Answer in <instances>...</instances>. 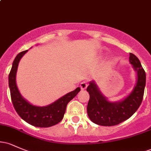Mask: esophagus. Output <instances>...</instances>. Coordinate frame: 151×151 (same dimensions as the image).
Returning a JSON list of instances; mask_svg holds the SVG:
<instances>
[{"mask_svg":"<svg viewBox=\"0 0 151 151\" xmlns=\"http://www.w3.org/2000/svg\"><path fill=\"white\" fill-rule=\"evenodd\" d=\"M87 86H88L87 82H86V81H82V82H81V84H80V87H81V89H82V90L86 89Z\"/></svg>","mask_w":151,"mask_h":151,"instance_id":"esophagus-1","label":"esophagus"}]
</instances>
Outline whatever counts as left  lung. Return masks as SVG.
Segmentation results:
<instances>
[{
  "label": "left lung",
  "mask_w": 151,
  "mask_h": 151,
  "mask_svg": "<svg viewBox=\"0 0 151 151\" xmlns=\"http://www.w3.org/2000/svg\"><path fill=\"white\" fill-rule=\"evenodd\" d=\"M130 63L137 72V82L127 97L118 102H111L101 93L94 81H90L86 91L89 93L87 114L94 124L104 126L118 125L127 120L141 104L145 86V72L141 62L135 55L130 53Z\"/></svg>",
  "instance_id": "1"
}]
</instances>
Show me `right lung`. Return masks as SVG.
I'll return each mask as SVG.
<instances>
[{"label":"right lung","mask_w":151,"mask_h":151,"mask_svg":"<svg viewBox=\"0 0 151 151\" xmlns=\"http://www.w3.org/2000/svg\"><path fill=\"white\" fill-rule=\"evenodd\" d=\"M27 50L22 51L15 57L8 76L10 96L16 112L24 121L36 127L46 128L56 125L62 120L67 104L80 91V88L67 93L56 101L46 106H37L27 102L19 92L15 81L16 72L20 59Z\"/></svg>","instance_id":"obj_1"}]
</instances>
